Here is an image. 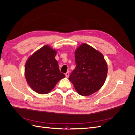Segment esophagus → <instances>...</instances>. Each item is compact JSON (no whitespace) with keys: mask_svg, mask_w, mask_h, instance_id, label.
Wrapping results in <instances>:
<instances>
[{"mask_svg":"<svg viewBox=\"0 0 135 135\" xmlns=\"http://www.w3.org/2000/svg\"><path fill=\"white\" fill-rule=\"evenodd\" d=\"M65 75H66V76L67 78H68L69 76V75H70V72H69V71H67L66 73V74H65Z\"/></svg>","mask_w":135,"mask_h":135,"instance_id":"obj_1","label":"esophagus"}]
</instances>
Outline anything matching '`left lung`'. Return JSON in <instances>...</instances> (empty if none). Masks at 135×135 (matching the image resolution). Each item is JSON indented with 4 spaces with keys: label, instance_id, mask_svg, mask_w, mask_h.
Instances as JSON below:
<instances>
[{
    "label": "left lung",
    "instance_id": "1",
    "mask_svg": "<svg viewBox=\"0 0 135 135\" xmlns=\"http://www.w3.org/2000/svg\"><path fill=\"white\" fill-rule=\"evenodd\" d=\"M76 67L69 78L80 95L87 96L99 91L104 84L108 66L103 55L83 43L75 52Z\"/></svg>",
    "mask_w": 135,
    "mask_h": 135
}]
</instances>
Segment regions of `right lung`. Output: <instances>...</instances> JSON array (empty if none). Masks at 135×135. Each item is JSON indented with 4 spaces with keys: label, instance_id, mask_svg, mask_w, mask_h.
Here are the masks:
<instances>
[{
    "label": "right lung",
    "instance_id": "1",
    "mask_svg": "<svg viewBox=\"0 0 135 135\" xmlns=\"http://www.w3.org/2000/svg\"><path fill=\"white\" fill-rule=\"evenodd\" d=\"M56 54V51L46 45L27 59L25 66V78L29 86L36 92L49 93L65 77L60 71L55 59Z\"/></svg>",
    "mask_w": 135,
    "mask_h": 135
}]
</instances>
